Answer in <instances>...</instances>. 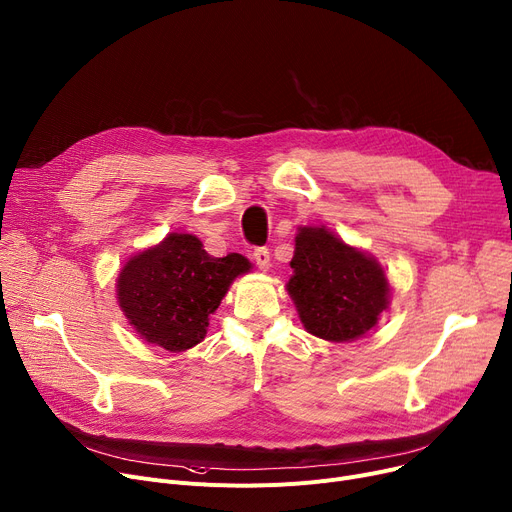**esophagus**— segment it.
Wrapping results in <instances>:
<instances>
[{"label":"esophagus","mask_w":512,"mask_h":512,"mask_svg":"<svg viewBox=\"0 0 512 512\" xmlns=\"http://www.w3.org/2000/svg\"><path fill=\"white\" fill-rule=\"evenodd\" d=\"M253 259H255V263L259 265V269H261V271H267V269H269V265H271V259H269V251H267L265 247H259V249H255V251H253Z\"/></svg>","instance_id":"34e87169"}]
</instances>
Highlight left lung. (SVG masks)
Masks as SVG:
<instances>
[{
	"label": "left lung",
	"instance_id": "obj_1",
	"mask_svg": "<svg viewBox=\"0 0 512 512\" xmlns=\"http://www.w3.org/2000/svg\"><path fill=\"white\" fill-rule=\"evenodd\" d=\"M286 284L304 329L325 342H354L389 309L391 284L370 253L327 226H300Z\"/></svg>",
	"mask_w": 512,
	"mask_h": 512
}]
</instances>
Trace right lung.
<instances>
[{
  "instance_id": "1",
  "label": "right lung",
  "mask_w": 512,
  "mask_h": 512,
  "mask_svg": "<svg viewBox=\"0 0 512 512\" xmlns=\"http://www.w3.org/2000/svg\"><path fill=\"white\" fill-rule=\"evenodd\" d=\"M251 269L243 255L212 257L195 234L170 232L123 263L117 302L140 339L177 354L203 342L230 284Z\"/></svg>"
}]
</instances>
